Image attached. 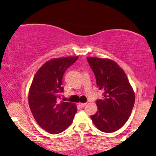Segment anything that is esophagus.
I'll return each instance as SVG.
<instances>
[{
	"label": "esophagus",
	"instance_id": "1",
	"mask_svg": "<svg viewBox=\"0 0 156 156\" xmlns=\"http://www.w3.org/2000/svg\"><path fill=\"white\" fill-rule=\"evenodd\" d=\"M79 105L80 106V107H84L87 105V103H80L79 104Z\"/></svg>",
	"mask_w": 156,
	"mask_h": 156
}]
</instances>
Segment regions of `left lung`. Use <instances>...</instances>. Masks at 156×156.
Instances as JSON below:
<instances>
[{"mask_svg":"<svg viewBox=\"0 0 156 156\" xmlns=\"http://www.w3.org/2000/svg\"><path fill=\"white\" fill-rule=\"evenodd\" d=\"M87 59L95 74L97 87L104 91V99L96 101L98 110L91 119L99 131L114 132L131 116L135 92L125 72L116 62L93 57Z\"/></svg>","mask_w":156,"mask_h":156,"instance_id":"8db88e82","label":"left lung"}]
</instances>
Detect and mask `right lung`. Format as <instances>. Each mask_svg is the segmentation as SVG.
Masks as SVG:
<instances>
[{
    "mask_svg": "<svg viewBox=\"0 0 156 156\" xmlns=\"http://www.w3.org/2000/svg\"><path fill=\"white\" fill-rule=\"evenodd\" d=\"M78 56L52 58L36 72L28 92V103L37 124L48 133L57 134L71 125L76 106L71 102L59 101L63 92L62 77Z\"/></svg>",
    "mask_w": 156,
    "mask_h": 156,
    "instance_id": "add662e5",
    "label": "right lung"
}]
</instances>
